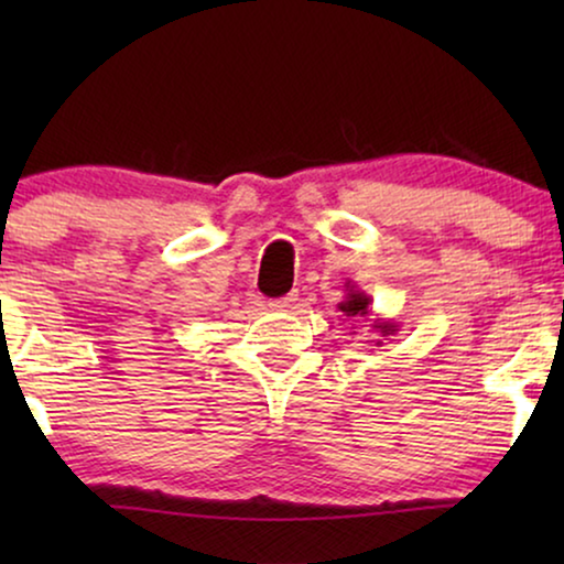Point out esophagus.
I'll use <instances>...</instances> for the list:
<instances>
[{
  "instance_id": "34e87169",
  "label": "esophagus",
  "mask_w": 564,
  "mask_h": 564,
  "mask_svg": "<svg viewBox=\"0 0 564 564\" xmlns=\"http://www.w3.org/2000/svg\"><path fill=\"white\" fill-rule=\"evenodd\" d=\"M295 295H288V297H280V300H269V303H267V307H269V311H290V307L292 305H295Z\"/></svg>"
}]
</instances>
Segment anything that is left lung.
I'll return each mask as SVG.
<instances>
[{
    "label": "left lung",
    "instance_id": "1",
    "mask_svg": "<svg viewBox=\"0 0 564 564\" xmlns=\"http://www.w3.org/2000/svg\"><path fill=\"white\" fill-rule=\"evenodd\" d=\"M369 305H372V297L367 295V292H361L357 284L346 282V297L338 303V311L344 315H349V318H365L369 321ZM369 328H372V334L377 336H395L398 334V323L395 321H382V318H375L369 323ZM375 346H382V338H375Z\"/></svg>",
    "mask_w": 564,
    "mask_h": 564
}]
</instances>
